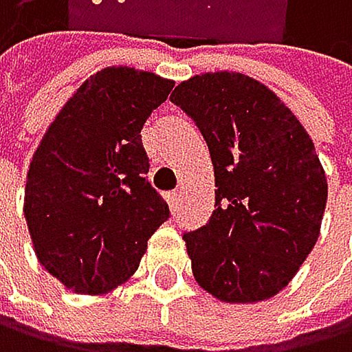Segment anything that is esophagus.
I'll list each match as a JSON object with an SVG mask.
<instances>
[{
    "label": "esophagus",
    "instance_id": "34e87169",
    "mask_svg": "<svg viewBox=\"0 0 352 352\" xmlns=\"http://www.w3.org/2000/svg\"><path fill=\"white\" fill-rule=\"evenodd\" d=\"M179 199H182V192H168L166 195V201H168V206H170L173 212L179 208Z\"/></svg>",
    "mask_w": 352,
    "mask_h": 352
}]
</instances>
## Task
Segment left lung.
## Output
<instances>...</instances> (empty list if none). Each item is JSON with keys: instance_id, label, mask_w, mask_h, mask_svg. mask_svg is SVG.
I'll return each mask as SVG.
<instances>
[{"instance_id": "8db88e82", "label": "left lung", "mask_w": 352, "mask_h": 352, "mask_svg": "<svg viewBox=\"0 0 352 352\" xmlns=\"http://www.w3.org/2000/svg\"><path fill=\"white\" fill-rule=\"evenodd\" d=\"M170 101L201 129L214 164L208 225L184 234L197 283L225 303L279 294L311 253L327 206V177L292 110L234 71L195 75Z\"/></svg>"}]
</instances>
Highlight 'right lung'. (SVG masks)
Here are the masks:
<instances>
[{
	"instance_id": "add662e5",
	"label": "right lung",
	"mask_w": 352,
	"mask_h": 352,
	"mask_svg": "<svg viewBox=\"0 0 352 352\" xmlns=\"http://www.w3.org/2000/svg\"><path fill=\"white\" fill-rule=\"evenodd\" d=\"M175 82L131 67L90 75L34 151L25 221L38 262L77 294H105L138 270L170 212L144 175L140 129Z\"/></svg>"
}]
</instances>
